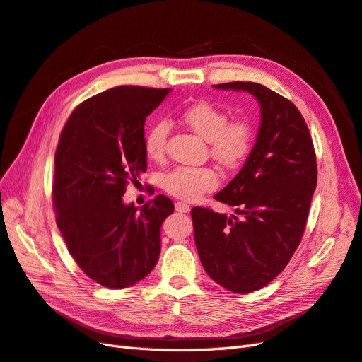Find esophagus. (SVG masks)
Here are the masks:
<instances>
[{
	"label": "esophagus",
	"mask_w": 362,
	"mask_h": 362,
	"mask_svg": "<svg viewBox=\"0 0 362 362\" xmlns=\"http://www.w3.org/2000/svg\"><path fill=\"white\" fill-rule=\"evenodd\" d=\"M175 211H177V212H183V214H187V212H189V211H191V206H189L188 203L177 202V203H175Z\"/></svg>",
	"instance_id": "esophagus-1"
}]
</instances>
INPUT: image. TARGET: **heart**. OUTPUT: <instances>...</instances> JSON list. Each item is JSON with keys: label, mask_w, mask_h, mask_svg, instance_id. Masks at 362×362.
<instances>
[{"label": "heart", "mask_w": 362, "mask_h": 362, "mask_svg": "<svg viewBox=\"0 0 362 362\" xmlns=\"http://www.w3.org/2000/svg\"><path fill=\"white\" fill-rule=\"evenodd\" d=\"M182 121L209 142L211 156L226 168L241 163L252 147L253 133L249 122L229 121L227 113L211 103H195L182 112ZM168 124H151L144 135V150L153 160H159L167 146ZM218 179L208 167H177L162 177V188L182 200H195L206 191H212Z\"/></svg>", "instance_id": "b5f03b06"}]
</instances>
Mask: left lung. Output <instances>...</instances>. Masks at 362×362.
I'll return each mask as SVG.
<instances>
[{
	"label": "left lung",
	"instance_id": "obj_1",
	"mask_svg": "<svg viewBox=\"0 0 362 362\" xmlns=\"http://www.w3.org/2000/svg\"><path fill=\"white\" fill-rule=\"evenodd\" d=\"M215 89L252 94L261 109L255 146L215 200L236 216L192 208L202 265L226 290L247 294L270 284L300 243L317 187V162L302 113L259 83L232 81Z\"/></svg>",
	"mask_w": 362,
	"mask_h": 362
}]
</instances>
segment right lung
I'll use <instances>...</instances> for the list:
<instances>
[{
    "label": "right lung",
    "mask_w": 362,
    "mask_h": 362,
    "mask_svg": "<svg viewBox=\"0 0 362 362\" xmlns=\"http://www.w3.org/2000/svg\"><path fill=\"white\" fill-rule=\"evenodd\" d=\"M171 89L118 86L71 113L54 156L53 202L71 256L90 279L121 290L148 276L160 255V227L174 212L158 195L141 209L124 203L127 182L147 168L146 118Z\"/></svg>",
    "instance_id": "1"
}]
</instances>
